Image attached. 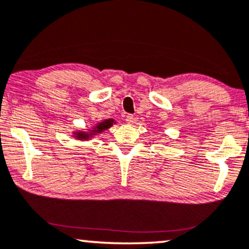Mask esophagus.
Listing matches in <instances>:
<instances>
[{
    "label": "esophagus",
    "mask_w": 249,
    "mask_h": 249,
    "mask_svg": "<svg viewBox=\"0 0 249 249\" xmlns=\"http://www.w3.org/2000/svg\"><path fill=\"white\" fill-rule=\"evenodd\" d=\"M125 122L127 123V124H133L134 123V117L132 115H127L126 117H125Z\"/></svg>",
    "instance_id": "obj_1"
}]
</instances>
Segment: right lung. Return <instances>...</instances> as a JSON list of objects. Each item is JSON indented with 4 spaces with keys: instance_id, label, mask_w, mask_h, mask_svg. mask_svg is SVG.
Returning a JSON list of instances; mask_svg holds the SVG:
<instances>
[{
    "instance_id": "right-lung-1",
    "label": "right lung",
    "mask_w": 249,
    "mask_h": 249,
    "mask_svg": "<svg viewBox=\"0 0 249 249\" xmlns=\"http://www.w3.org/2000/svg\"><path fill=\"white\" fill-rule=\"evenodd\" d=\"M113 124H117L115 119H104L97 124H95L91 128H87V130H76L74 131L73 138H76L77 140H82V142H86V140H91V138L95 136H98V134L103 133L104 131L107 130L112 126Z\"/></svg>"
}]
</instances>
